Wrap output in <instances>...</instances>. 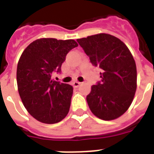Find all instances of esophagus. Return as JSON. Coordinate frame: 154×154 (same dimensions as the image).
Masks as SVG:
<instances>
[{
	"mask_svg": "<svg viewBox=\"0 0 154 154\" xmlns=\"http://www.w3.org/2000/svg\"><path fill=\"white\" fill-rule=\"evenodd\" d=\"M80 85H81V82H79V81H73V85L75 88H77Z\"/></svg>",
	"mask_w": 154,
	"mask_h": 154,
	"instance_id": "esophagus-1",
	"label": "esophagus"
}]
</instances>
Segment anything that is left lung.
<instances>
[{
    "label": "left lung",
    "mask_w": 154,
    "mask_h": 154,
    "mask_svg": "<svg viewBox=\"0 0 154 154\" xmlns=\"http://www.w3.org/2000/svg\"><path fill=\"white\" fill-rule=\"evenodd\" d=\"M92 66L101 69V81L92 86L86 100L95 116L113 120L127 112L137 88L135 61L119 38L100 33L77 39Z\"/></svg>",
    "instance_id": "1"
}]
</instances>
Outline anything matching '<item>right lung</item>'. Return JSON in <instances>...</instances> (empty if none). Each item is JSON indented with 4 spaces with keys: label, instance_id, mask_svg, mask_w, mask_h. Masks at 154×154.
<instances>
[{
    "label": "right lung",
    "instance_id": "obj_1",
    "mask_svg": "<svg viewBox=\"0 0 154 154\" xmlns=\"http://www.w3.org/2000/svg\"><path fill=\"white\" fill-rule=\"evenodd\" d=\"M78 44L73 39L42 38L32 42L21 54L16 81L23 106L32 117L47 124L62 121L70 107L73 86L51 79L69 51Z\"/></svg>",
    "mask_w": 154,
    "mask_h": 154
}]
</instances>
